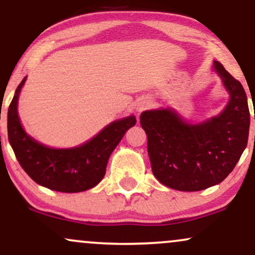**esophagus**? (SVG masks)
I'll list each match as a JSON object with an SVG mask.
<instances>
[{"instance_id": "esophagus-1", "label": "esophagus", "mask_w": 255, "mask_h": 255, "mask_svg": "<svg viewBox=\"0 0 255 255\" xmlns=\"http://www.w3.org/2000/svg\"><path fill=\"white\" fill-rule=\"evenodd\" d=\"M148 102L147 101H141V102H139V103H137V107H136V110H137V113H141V111H144V110H146L147 109V107H148Z\"/></svg>"}]
</instances>
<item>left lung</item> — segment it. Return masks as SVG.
Here are the masks:
<instances>
[{
	"mask_svg": "<svg viewBox=\"0 0 255 255\" xmlns=\"http://www.w3.org/2000/svg\"><path fill=\"white\" fill-rule=\"evenodd\" d=\"M215 69L230 93L219 116L200 125L186 124L169 109L140 116L153 175L172 189L197 192L221 183L247 146L250 109L244 87L217 61Z\"/></svg>",
	"mask_w": 255,
	"mask_h": 255,
	"instance_id": "left-lung-1",
	"label": "left lung"
}]
</instances>
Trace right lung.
<instances>
[{
  "mask_svg": "<svg viewBox=\"0 0 255 255\" xmlns=\"http://www.w3.org/2000/svg\"><path fill=\"white\" fill-rule=\"evenodd\" d=\"M25 80L17 86L8 109V139L20 165L34 182L52 191L77 193L95 187L104 177L111 152L136 124L135 118L113 122L79 147H46L25 133L17 116V98Z\"/></svg>",
  "mask_w": 255,
  "mask_h": 255,
  "instance_id": "add662e5",
  "label": "right lung"
}]
</instances>
